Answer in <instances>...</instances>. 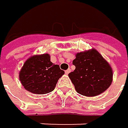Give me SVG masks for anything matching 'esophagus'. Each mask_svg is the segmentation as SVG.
Here are the masks:
<instances>
[{
    "label": "esophagus",
    "mask_w": 128,
    "mask_h": 128,
    "mask_svg": "<svg viewBox=\"0 0 128 128\" xmlns=\"http://www.w3.org/2000/svg\"><path fill=\"white\" fill-rule=\"evenodd\" d=\"M70 72V69H68V70H65V74H68Z\"/></svg>",
    "instance_id": "obj_1"
}]
</instances>
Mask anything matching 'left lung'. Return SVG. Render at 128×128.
I'll return each mask as SVG.
<instances>
[{"mask_svg":"<svg viewBox=\"0 0 128 128\" xmlns=\"http://www.w3.org/2000/svg\"><path fill=\"white\" fill-rule=\"evenodd\" d=\"M73 64L75 70L68 76L80 94L98 96L111 84L112 68L97 50L93 48L78 53Z\"/></svg>","mask_w":128,"mask_h":128,"instance_id":"left-lung-1","label":"left lung"}]
</instances>
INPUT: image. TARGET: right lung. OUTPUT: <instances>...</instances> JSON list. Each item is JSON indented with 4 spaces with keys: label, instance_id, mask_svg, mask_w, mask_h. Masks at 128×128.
<instances>
[{
    "label": "right lung",
    "instance_id": "1",
    "mask_svg": "<svg viewBox=\"0 0 128 128\" xmlns=\"http://www.w3.org/2000/svg\"><path fill=\"white\" fill-rule=\"evenodd\" d=\"M64 74L60 66L50 61L48 54L28 58L20 70L19 78L24 88L36 94H44L55 88L59 78Z\"/></svg>",
    "mask_w": 128,
    "mask_h": 128
}]
</instances>
